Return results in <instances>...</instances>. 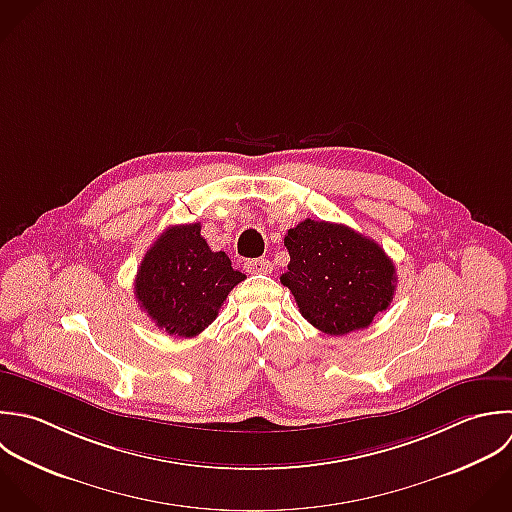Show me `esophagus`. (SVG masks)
<instances>
[{"mask_svg":"<svg viewBox=\"0 0 512 512\" xmlns=\"http://www.w3.org/2000/svg\"><path fill=\"white\" fill-rule=\"evenodd\" d=\"M245 271L267 275L273 271V263L269 259H251V261H245Z\"/></svg>","mask_w":512,"mask_h":512,"instance_id":"34e87169","label":"esophagus"}]
</instances>
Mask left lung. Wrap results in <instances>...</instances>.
<instances>
[{
  "mask_svg": "<svg viewBox=\"0 0 512 512\" xmlns=\"http://www.w3.org/2000/svg\"><path fill=\"white\" fill-rule=\"evenodd\" d=\"M289 251L281 283L301 315L327 335L365 329L395 295L393 261L373 239L341 223L305 219L285 235Z\"/></svg>",
  "mask_w": 512,
  "mask_h": 512,
  "instance_id": "obj_1",
  "label": "left lung"
}]
</instances>
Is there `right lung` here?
Masks as SVG:
<instances>
[{
  "mask_svg": "<svg viewBox=\"0 0 512 512\" xmlns=\"http://www.w3.org/2000/svg\"><path fill=\"white\" fill-rule=\"evenodd\" d=\"M243 279L223 251L209 249L199 223L173 225L145 253L135 299L165 333L195 337L215 321L229 291Z\"/></svg>",
  "mask_w": 512,
  "mask_h": 512,
  "instance_id": "obj_1",
  "label": "right lung"
}]
</instances>
